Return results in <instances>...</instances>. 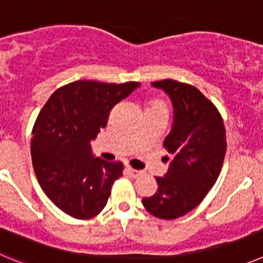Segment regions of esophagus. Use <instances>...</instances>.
Instances as JSON below:
<instances>
[{
	"label": "esophagus",
	"instance_id": "esophagus-1",
	"mask_svg": "<svg viewBox=\"0 0 263 263\" xmlns=\"http://www.w3.org/2000/svg\"><path fill=\"white\" fill-rule=\"evenodd\" d=\"M126 172L128 173L129 176L131 177H134V178H136V177H139V176H141V170H136V169H132L131 166H126Z\"/></svg>",
	"mask_w": 263,
	"mask_h": 263
}]
</instances>
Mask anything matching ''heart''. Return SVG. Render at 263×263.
<instances>
[{
    "label": "heart",
    "instance_id": "1",
    "mask_svg": "<svg viewBox=\"0 0 263 263\" xmlns=\"http://www.w3.org/2000/svg\"><path fill=\"white\" fill-rule=\"evenodd\" d=\"M156 107L166 108V107H165V103L162 102V101H158V99H153V101H149L148 108H156Z\"/></svg>",
    "mask_w": 263,
    "mask_h": 263
}]
</instances>
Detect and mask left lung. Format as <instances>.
I'll return each instance as SVG.
<instances>
[{
    "label": "left lung",
    "instance_id": "left-lung-1",
    "mask_svg": "<svg viewBox=\"0 0 263 263\" xmlns=\"http://www.w3.org/2000/svg\"><path fill=\"white\" fill-rule=\"evenodd\" d=\"M173 105V123L164 140L169 169L156 177L155 195L143 198L156 217L177 219L199 204L216 182L227 151L226 128L219 111L196 87L176 80L152 82Z\"/></svg>",
    "mask_w": 263,
    "mask_h": 263
}]
</instances>
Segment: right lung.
<instances>
[{
    "instance_id": "right-lung-1",
    "label": "right lung",
    "mask_w": 263,
    "mask_h": 263,
    "mask_svg": "<svg viewBox=\"0 0 263 263\" xmlns=\"http://www.w3.org/2000/svg\"><path fill=\"white\" fill-rule=\"evenodd\" d=\"M139 82L76 81L49 97L32 129V166L40 187L61 211L90 219L105 208L122 162L93 155L90 141L106 127L110 111Z\"/></svg>"
}]
</instances>
